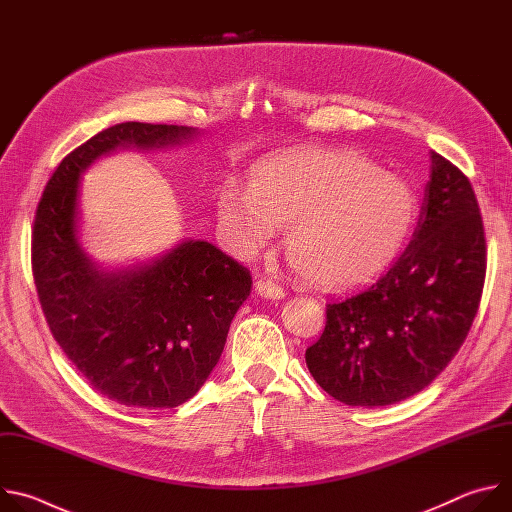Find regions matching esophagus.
<instances>
[{
  "instance_id": "obj_1",
  "label": "esophagus",
  "mask_w": 512,
  "mask_h": 512,
  "mask_svg": "<svg viewBox=\"0 0 512 512\" xmlns=\"http://www.w3.org/2000/svg\"><path fill=\"white\" fill-rule=\"evenodd\" d=\"M255 291H257V296L267 298V300H283L285 298V289L269 279H257Z\"/></svg>"
}]
</instances>
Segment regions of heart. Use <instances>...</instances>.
Here are the masks:
<instances>
[{"label": "heart", "mask_w": 512, "mask_h": 512, "mask_svg": "<svg viewBox=\"0 0 512 512\" xmlns=\"http://www.w3.org/2000/svg\"><path fill=\"white\" fill-rule=\"evenodd\" d=\"M419 202L409 182L346 150L265 162L249 190L227 182L216 212L233 249L251 257L287 229V255L308 283L350 287L403 251Z\"/></svg>", "instance_id": "obj_1"}]
</instances>
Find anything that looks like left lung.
Listing matches in <instances>:
<instances>
[{"instance_id":"8db88e82","label":"left lung","mask_w":512,"mask_h":512,"mask_svg":"<svg viewBox=\"0 0 512 512\" xmlns=\"http://www.w3.org/2000/svg\"><path fill=\"white\" fill-rule=\"evenodd\" d=\"M409 247L375 283L326 306L306 350L316 383L352 407H381L425 389L464 344L478 312L486 241L470 180L431 152Z\"/></svg>"}]
</instances>
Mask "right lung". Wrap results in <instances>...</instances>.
<instances>
[{
	"label": "right lung",
	"instance_id": "1",
	"mask_svg": "<svg viewBox=\"0 0 512 512\" xmlns=\"http://www.w3.org/2000/svg\"><path fill=\"white\" fill-rule=\"evenodd\" d=\"M198 133L137 121L103 129L60 162L36 210L32 269L50 332L95 391L127 407L194 397L253 281L221 249L192 239L131 267H101L79 241L81 176L117 150L176 148Z\"/></svg>",
	"mask_w": 512,
	"mask_h": 512
}]
</instances>
